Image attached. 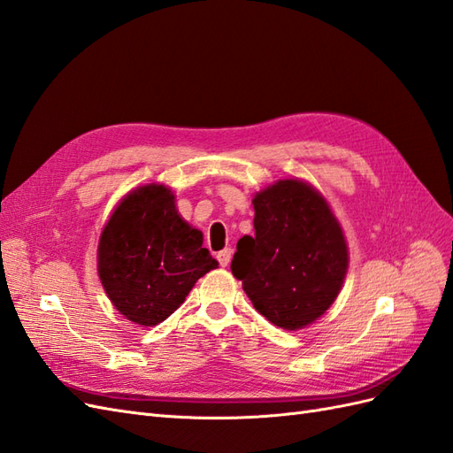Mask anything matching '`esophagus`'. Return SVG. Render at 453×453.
<instances>
[{"label":"esophagus","mask_w":453,"mask_h":453,"mask_svg":"<svg viewBox=\"0 0 453 453\" xmlns=\"http://www.w3.org/2000/svg\"><path fill=\"white\" fill-rule=\"evenodd\" d=\"M231 257H234V250H231V249L219 250V252H218V262H219V265H222V268H226V265H229Z\"/></svg>","instance_id":"1"}]
</instances>
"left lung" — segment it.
Wrapping results in <instances>:
<instances>
[{"label":"left lung","mask_w":453,"mask_h":453,"mask_svg":"<svg viewBox=\"0 0 453 453\" xmlns=\"http://www.w3.org/2000/svg\"><path fill=\"white\" fill-rule=\"evenodd\" d=\"M254 235L241 237L231 272L252 306L273 326L296 331L339 296L348 247L323 195L303 180H280L257 193Z\"/></svg>","instance_id":"8db88e82"}]
</instances>
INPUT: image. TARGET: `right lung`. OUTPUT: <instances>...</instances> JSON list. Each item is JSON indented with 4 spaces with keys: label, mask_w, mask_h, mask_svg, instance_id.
<instances>
[{
    "label": "right lung",
    "mask_w": 453,
    "mask_h": 453,
    "mask_svg": "<svg viewBox=\"0 0 453 453\" xmlns=\"http://www.w3.org/2000/svg\"><path fill=\"white\" fill-rule=\"evenodd\" d=\"M214 268L203 234L178 214L176 196L162 183L127 193L103 227L99 280L112 306L137 326L165 321Z\"/></svg>",
    "instance_id": "add662e5"
}]
</instances>
